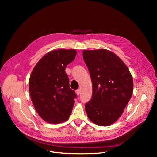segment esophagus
Instances as JSON below:
<instances>
[{
  "label": "esophagus",
  "instance_id": "34e87169",
  "mask_svg": "<svg viewBox=\"0 0 157 157\" xmlns=\"http://www.w3.org/2000/svg\"><path fill=\"white\" fill-rule=\"evenodd\" d=\"M75 92H76V94H77V95H78H78L80 94V89L77 90H76V91H75Z\"/></svg>",
  "mask_w": 157,
  "mask_h": 157
}]
</instances>
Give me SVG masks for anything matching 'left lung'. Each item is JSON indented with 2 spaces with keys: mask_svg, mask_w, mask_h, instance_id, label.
Here are the masks:
<instances>
[{
  "mask_svg": "<svg viewBox=\"0 0 157 157\" xmlns=\"http://www.w3.org/2000/svg\"><path fill=\"white\" fill-rule=\"evenodd\" d=\"M82 53L92 82V98L85 104L88 117L98 126H109L121 116L132 96V75L111 51L99 49Z\"/></svg>",
  "mask_w": 157,
  "mask_h": 157,
  "instance_id": "8db88e82",
  "label": "left lung"
}]
</instances>
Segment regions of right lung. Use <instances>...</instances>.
I'll list each match as a JSON object with an SVG mask.
<instances>
[{"instance_id":"add662e5","label":"right lung","mask_w":157,"mask_h":157,"mask_svg":"<svg viewBox=\"0 0 157 157\" xmlns=\"http://www.w3.org/2000/svg\"><path fill=\"white\" fill-rule=\"evenodd\" d=\"M74 49L52 50L39 60L29 82L32 103L39 116L50 124L67 121L77 98L69 87L67 65L75 58Z\"/></svg>"}]
</instances>
